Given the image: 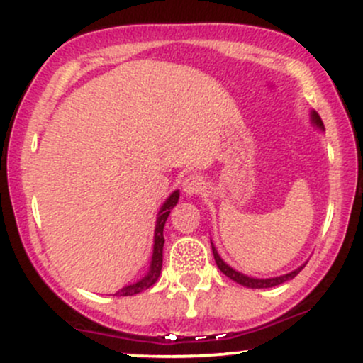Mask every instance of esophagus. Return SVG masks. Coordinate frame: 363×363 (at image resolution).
Segmentation results:
<instances>
[{
  "instance_id": "34e87169",
  "label": "esophagus",
  "mask_w": 363,
  "mask_h": 363,
  "mask_svg": "<svg viewBox=\"0 0 363 363\" xmlns=\"http://www.w3.org/2000/svg\"><path fill=\"white\" fill-rule=\"evenodd\" d=\"M205 179L201 176H198V174H191V176H187L184 181H182V191L187 196H193V194H199L203 189H205Z\"/></svg>"
}]
</instances>
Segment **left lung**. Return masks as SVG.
<instances>
[{"label":"left lung","instance_id":"8db88e82","mask_svg":"<svg viewBox=\"0 0 363 363\" xmlns=\"http://www.w3.org/2000/svg\"><path fill=\"white\" fill-rule=\"evenodd\" d=\"M311 121H312V124H314V126H318L319 129H324L323 121H320L319 114L315 111L311 112ZM211 249H213V257H215V262H216V266H218L220 272H222L225 277L230 278V280H234V281L239 283V285L247 286V289H272V286L281 285V283L289 281V280H291V278L297 277V274L302 272L303 266H306V264H302L301 268L294 269V272H290V273H286V274H281V277H274V278H252V277H247V274H244V273H240V272H235L234 268H230V266H228L227 262H225L222 257H220V254L216 252L213 242H211Z\"/></svg>","mask_w":363,"mask_h":363}]
</instances>
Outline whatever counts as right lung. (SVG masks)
<instances>
[{
	"instance_id": "right-lung-1",
	"label": "right lung",
	"mask_w": 363,
	"mask_h": 363,
	"mask_svg": "<svg viewBox=\"0 0 363 363\" xmlns=\"http://www.w3.org/2000/svg\"><path fill=\"white\" fill-rule=\"evenodd\" d=\"M179 201V191H174L172 194L165 199L164 205L160 206L157 215V223H155V237H153V254H152V262H150L148 273L145 274L141 280L136 283H131V285L123 286L119 291H116V297H129V295L140 294V291L150 289L158 280L162 272V261H164V227L165 222H167L170 210L177 205Z\"/></svg>"
}]
</instances>
